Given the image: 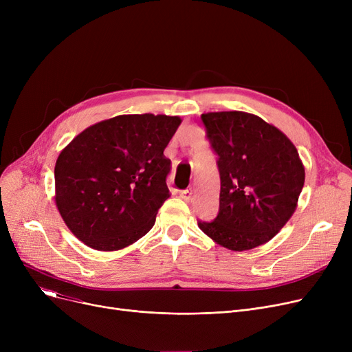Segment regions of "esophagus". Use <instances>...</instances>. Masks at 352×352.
Segmentation results:
<instances>
[{"label":"esophagus","mask_w":352,"mask_h":352,"mask_svg":"<svg viewBox=\"0 0 352 352\" xmlns=\"http://www.w3.org/2000/svg\"><path fill=\"white\" fill-rule=\"evenodd\" d=\"M194 195V191L190 188V190H184V191H179V197L184 199V201H191Z\"/></svg>","instance_id":"obj_1"}]
</instances>
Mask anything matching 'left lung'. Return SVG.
Segmentation results:
<instances>
[{"label":"left lung","mask_w":352,"mask_h":352,"mask_svg":"<svg viewBox=\"0 0 352 352\" xmlns=\"http://www.w3.org/2000/svg\"><path fill=\"white\" fill-rule=\"evenodd\" d=\"M221 178L219 212L199 230L218 245L248 251L267 244L298 207L304 164L291 140L244 111L201 116Z\"/></svg>","instance_id":"1"}]
</instances>
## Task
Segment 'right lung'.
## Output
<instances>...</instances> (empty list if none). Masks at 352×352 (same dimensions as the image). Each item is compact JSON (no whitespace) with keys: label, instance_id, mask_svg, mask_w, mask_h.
<instances>
[{"label":"right lung","instance_id":"obj_1","mask_svg":"<svg viewBox=\"0 0 352 352\" xmlns=\"http://www.w3.org/2000/svg\"><path fill=\"white\" fill-rule=\"evenodd\" d=\"M177 116L128 114L85 128L55 162V206L87 247L118 251L150 231L170 190L165 146Z\"/></svg>","mask_w":352,"mask_h":352}]
</instances>
